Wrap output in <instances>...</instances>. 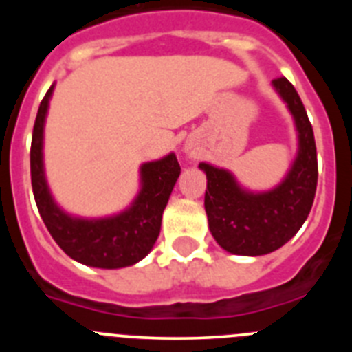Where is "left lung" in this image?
Masks as SVG:
<instances>
[{
  "label": "left lung",
  "instance_id": "1",
  "mask_svg": "<svg viewBox=\"0 0 352 352\" xmlns=\"http://www.w3.org/2000/svg\"><path fill=\"white\" fill-rule=\"evenodd\" d=\"M298 130V157L280 185L264 194H252L236 183L231 173L199 164L206 173L204 194L210 231L223 250L238 256H264L280 248L312 210L317 188V151L314 130L300 95L285 77L273 79Z\"/></svg>",
  "mask_w": 352,
  "mask_h": 352
}]
</instances>
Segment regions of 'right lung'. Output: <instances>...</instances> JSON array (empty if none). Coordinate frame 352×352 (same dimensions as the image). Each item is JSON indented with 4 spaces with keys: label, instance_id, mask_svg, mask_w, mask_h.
Returning <instances> with one entry per match:
<instances>
[{
    "label": "right lung",
    "instance_id": "obj_1",
    "mask_svg": "<svg viewBox=\"0 0 352 352\" xmlns=\"http://www.w3.org/2000/svg\"><path fill=\"white\" fill-rule=\"evenodd\" d=\"M52 88L40 102L30 151L31 186L40 217L56 243L72 259L104 270L132 266L148 256L160 234L162 213L182 173L176 155L170 153L141 167L142 188L135 203L123 213L100 220L74 219L63 213L49 194L42 164L43 121Z\"/></svg>",
    "mask_w": 352,
    "mask_h": 352
}]
</instances>
